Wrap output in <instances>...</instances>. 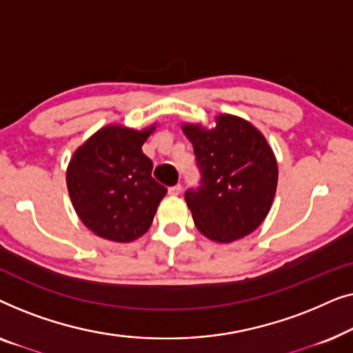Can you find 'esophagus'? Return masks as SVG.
I'll use <instances>...</instances> for the list:
<instances>
[{"instance_id": "34e87169", "label": "esophagus", "mask_w": 353, "mask_h": 353, "mask_svg": "<svg viewBox=\"0 0 353 353\" xmlns=\"http://www.w3.org/2000/svg\"><path fill=\"white\" fill-rule=\"evenodd\" d=\"M180 192H181V185H175V186L168 188V194L170 196H178Z\"/></svg>"}]
</instances>
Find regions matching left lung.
<instances>
[{"label": "left lung", "mask_w": 353, "mask_h": 353, "mask_svg": "<svg viewBox=\"0 0 353 353\" xmlns=\"http://www.w3.org/2000/svg\"><path fill=\"white\" fill-rule=\"evenodd\" d=\"M201 185L185 194L196 228L216 243H231L259 228L272 209L278 163L267 139L236 115H216L215 127L185 123Z\"/></svg>", "instance_id": "1"}]
</instances>
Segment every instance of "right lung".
I'll return each mask as SVG.
<instances>
[{"label": "right lung", "mask_w": 353, "mask_h": 353, "mask_svg": "<svg viewBox=\"0 0 353 353\" xmlns=\"http://www.w3.org/2000/svg\"><path fill=\"white\" fill-rule=\"evenodd\" d=\"M156 125L141 130L108 125L90 137L67 167L72 205L99 238L130 243L152 225L167 188L152 178L143 144Z\"/></svg>", "instance_id": "right-lung-1"}]
</instances>
